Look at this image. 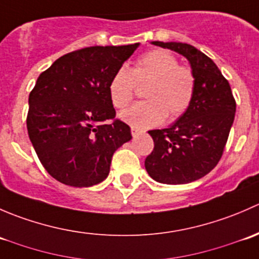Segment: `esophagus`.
<instances>
[{
	"label": "esophagus",
	"instance_id": "obj_1",
	"mask_svg": "<svg viewBox=\"0 0 259 259\" xmlns=\"http://www.w3.org/2000/svg\"><path fill=\"white\" fill-rule=\"evenodd\" d=\"M140 133H142V132H140V130L138 129V127L132 126V135H133V137H134V138H135V137H138V135H139Z\"/></svg>",
	"mask_w": 259,
	"mask_h": 259
}]
</instances>
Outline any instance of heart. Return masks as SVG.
Returning a JSON list of instances; mask_svg holds the SVG:
<instances>
[{"label":"heart","instance_id":"b5f03b06","mask_svg":"<svg viewBox=\"0 0 259 259\" xmlns=\"http://www.w3.org/2000/svg\"><path fill=\"white\" fill-rule=\"evenodd\" d=\"M149 80L146 100L135 103L120 117L132 126L148 129L161 124L166 116L177 119L189 110L195 94V75L189 66L166 50H151L138 57L132 70L120 66L108 85L109 98L116 109H124L134 98L135 81Z\"/></svg>","mask_w":259,"mask_h":259}]
</instances>
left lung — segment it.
Returning <instances> with one entry per match:
<instances>
[{
	"label": "left lung",
	"mask_w": 259,
	"mask_h": 259,
	"mask_svg": "<svg viewBox=\"0 0 259 259\" xmlns=\"http://www.w3.org/2000/svg\"><path fill=\"white\" fill-rule=\"evenodd\" d=\"M151 44L179 52L195 75V94L189 110L166 129L150 130L154 149L145 169L164 184H187L207 176L223 155L236 115V100L228 80L213 60L183 42Z\"/></svg>",
	"instance_id": "1"
}]
</instances>
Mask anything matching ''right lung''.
I'll list each match as a JSON object with an SVG mask.
<instances>
[{"mask_svg":"<svg viewBox=\"0 0 259 259\" xmlns=\"http://www.w3.org/2000/svg\"><path fill=\"white\" fill-rule=\"evenodd\" d=\"M139 44L69 52L41 72L28 96V137L46 171L71 187H91L110 171L113 154L132 139L115 117L108 85Z\"/></svg>","mask_w":259,"mask_h":259,"instance_id":"right-lung-1","label":"right lung"}]
</instances>
